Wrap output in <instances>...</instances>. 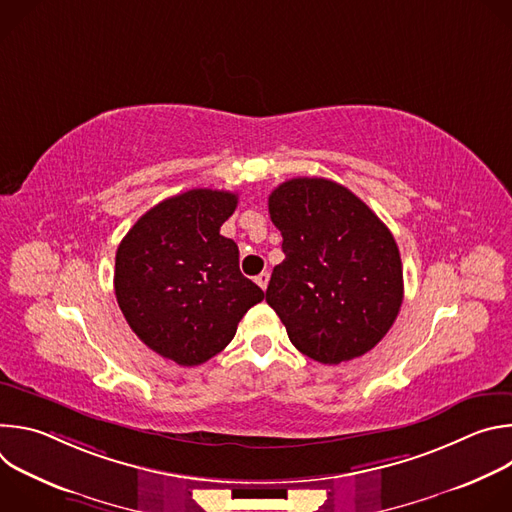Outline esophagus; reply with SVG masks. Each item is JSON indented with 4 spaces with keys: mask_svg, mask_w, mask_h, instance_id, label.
Segmentation results:
<instances>
[{
    "mask_svg": "<svg viewBox=\"0 0 512 512\" xmlns=\"http://www.w3.org/2000/svg\"><path fill=\"white\" fill-rule=\"evenodd\" d=\"M255 283L265 291V289H267V283H269V273H267V271H261V273L255 277Z\"/></svg>",
    "mask_w": 512,
    "mask_h": 512,
    "instance_id": "obj_1",
    "label": "esophagus"
}]
</instances>
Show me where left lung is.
I'll list each match as a JSON object with an SVG mask.
<instances>
[{
	"mask_svg": "<svg viewBox=\"0 0 512 512\" xmlns=\"http://www.w3.org/2000/svg\"><path fill=\"white\" fill-rule=\"evenodd\" d=\"M285 259L265 300L302 354L338 364L369 352L403 302L399 247L381 218L342 184L291 178L269 194Z\"/></svg>",
	"mask_w": 512,
	"mask_h": 512,
	"instance_id": "8db88e82",
	"label": "left lung"
}]
</instances>
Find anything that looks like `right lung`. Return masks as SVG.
Segmentation results:
<instances>
[{
  "label": "right lung",
  "mask_w": 512,
  "mask_h": 512,
  "mask_svg": "<svg viewBox=\"0 0 512 512\" xmlns=\"http://www.w3.org/2000/svg\"><path fill=\"white\" fill-rule=\"evenodd\" d=\"M239 196L194 188L166 198L129 229L115 255L117 304L139 340L182 367L221 352L265 294L221 235Z\"/></svg>",
  "instance_id": "right-lung-1"
}]
</instances>
